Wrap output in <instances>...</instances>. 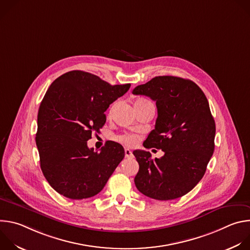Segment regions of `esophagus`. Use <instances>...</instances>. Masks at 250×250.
I'll return each mask as SVG.
<instances>
[{
    "instance_id": "esophagus-1",
    "label": "esophagus",
    "mask_w": 250,
    "mask_h": 250,
    "mask_svg": "<svg viewBox=\"0 0 250 250\" xmlns=\"http://www.w3.org/2000/svg\"><path fill=\"white\" fill-rule=\"evenodd\" d=\"M125 157H131L132 156V152H131V150H129L128 148H125Z\"/></svg>"
}]
</instances>
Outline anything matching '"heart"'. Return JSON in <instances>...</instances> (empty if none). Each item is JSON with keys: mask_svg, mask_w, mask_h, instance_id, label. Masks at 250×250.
Wrapping results in <instances>:
<instances>
[{"mask_svg": "<svg viewBox=\"0 0 250 250\" xmlns=\"http://www.w3.org/2000/svg\"><path fill=\"white\" fill-rule=\"evenodd\" d=\"M146 100H138L136 103H140V102H145ZM119 140H121L122 142H124V144L125 145H134L136 142V137L132 134H128V133H125V134H123L121 136H119Z\"/></svg>", "mask_w": 250, "mask_h": 250, "instance_id": "b5f03b06", "label": "heart"}]
</instances>
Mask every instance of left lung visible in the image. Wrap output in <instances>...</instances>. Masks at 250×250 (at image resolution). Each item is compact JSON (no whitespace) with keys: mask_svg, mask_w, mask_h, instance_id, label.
I'll return each mask as SVG.
<instances>
[{"mask_svg":"<svg viewBox=\"0 0 250 250\" xmlns=\"http://www.w3.org/2000/svg\"><path fill=\"white\" fill-rule=\"evenodd\" d=\"M132 94L156 102L155 128L144 146L164 151L155 159L148 151H133L139 164L134 184L155 200L180 198L200 182L215 149L216 124L208 102L196 83L175 76L154 77Z\"/></svg>","mask_w":250,"mask_h":250,"instance_id":"8db88e82","label":"left lung"}]
</instances>
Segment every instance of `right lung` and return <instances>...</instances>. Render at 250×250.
<instances>
[{"label": "right lung", "mask_w": 250, "mask_h": 250, "mask_svg": "<svg viewBox=\"0 0 250 250\" xmlns=\"http://www.w3.org/2000/svg\"><path fill=\"white\" fill-rule=\"evenodd\" d=\"M129 87L113 86L74 70L48 88L39 109L35 142L45 179L60 195L72 200L97 195L124 159L125 149L118 142L106 141L95 151L87 141L100 132L106 120L104 112Z\"/></svg>", "instance_id": "obj_1"}]
</instances>
